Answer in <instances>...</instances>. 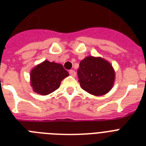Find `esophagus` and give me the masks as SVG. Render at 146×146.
I'll return each mask as SVG.
<instances>
[{"label": "esophagus", "mask_w": 146, "mask_h": 146, "mask_svg": "<svg viewBox=\"0 0 146 146\" xmlns=\"http://www.w3.org/2000/svg\"><path fill=\"white\" fill-rule=\"evenodd\" d=\"M69 73H70V75L72 76H76V72L73 70H70L69 71Z\"/></svg>", "instance_id": "34e87169"}]
</instances>
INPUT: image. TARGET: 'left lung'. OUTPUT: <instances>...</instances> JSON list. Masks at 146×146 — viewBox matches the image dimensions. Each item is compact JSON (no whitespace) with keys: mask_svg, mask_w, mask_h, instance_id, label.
Listing matches in <instances>:
<instances>
[{"mask_svg":"<svg viewBox=\"0 0 146 146\" xmlns=\"http://www.w3.org/2000/svg\"><path fill=\"white\" fill-rule=\"evenodd\" d=\"M77 73L81 88L96 96L108 93L112 89L115 79L111 64L102 57L92 56L80 62Z\"/></svg>","mask_w":146,"mask_h":146,"instance_id":"left-lung-1","label":"left lung"}]
</instances>
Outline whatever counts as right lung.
Wrapping results in <instances>:
<instances>
[{
	"mask_svg": "<svg viewBox=\"0 0 146 146\" xmlns=\"http://www.w3.org/2000/svg\"><path fill=\"white\" fill-rule=\"evenodd\" d=\"M68 76L63 65L44 60L31 71V86L36 93L46 96L57 90L62 80Z\"/></svg>",
	"mask_w": 146,
	"mask_h": 146,
	"instance_id": "obj_1",
	"label": "right lung"
}]
</instances>
